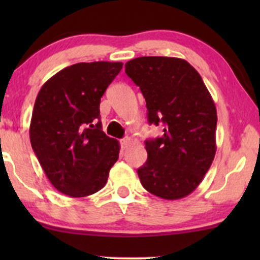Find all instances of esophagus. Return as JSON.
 <instances>
[{
  "mask_svg": "<svg viewBox=\"0 0 260 260\" xmlns=\"http://www.w3.org/2000/svg\"><path fill=\"white\" fill-rule=\"evenodd\" d=\"M129 143H131V138H129V137H124V138L121 140V147H122V148H127Z\"/></svg>",
  "mask_w": 260,
  "mask_h": 260,
  "instance_id": "34e87169",
  "label": "esophagus"
}]
</instances>
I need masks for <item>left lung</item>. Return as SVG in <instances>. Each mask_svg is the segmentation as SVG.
I'll list each match as a JSON object with an SVG mask.
<instances>
[{
  "label": "left lung",
  "instance_id": "left-lung-1",
  "mask_svg": "<svg viewBox=\"0 0 260 260\" xmlns=\"http://www.w3.org/2000/svg\"><path fill=\"white\" fill-rule=\"evenodd\" d=\"M124 67L144 96L149 124L164 126L162 136L145 140L140 183L162 199L184 198L199 186L216 153L213 98L201 74L182 58L145 56Z\"/></svg>",
  "mask_w": 260,
  "mask_h": 260
}]
</instances>
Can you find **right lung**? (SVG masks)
Here are the masks:
<instances>
[{
  "instance_id": "1",
  "label": "right lung",
  "mask_w": 260,
  "mask_h": 260,
  "mask_svg": "<svg viewBox=\"0 0 260 260\" xmlns=\"http://www.w3.org/2000/svg\"><path fill=\"white\" fill-rule=\"evenodd\" d=\"M122 62L66 67L41 86L30 121V143L52 186L82 198L106 184L120 144L103 132L100 100Z\"/></svg>"
}]
</instances>
